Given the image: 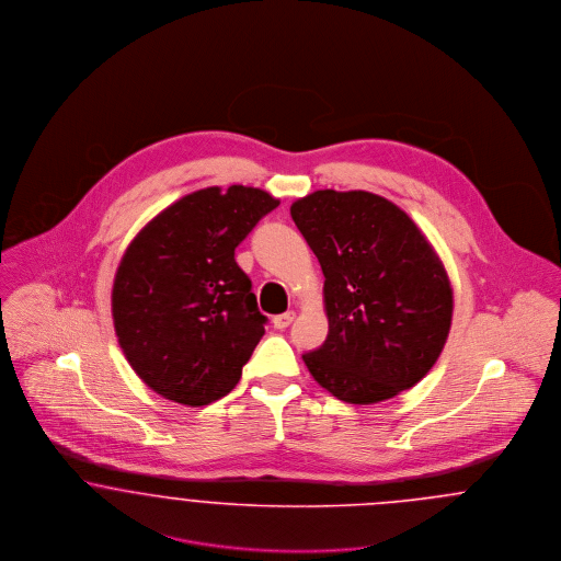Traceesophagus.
I'll use <instances>...</instances> for the list:
<instances>
[{"instance_id":"1","label":"esophagus","mask_w":561,"mask_h":561,"mask_svg":"<svg viewBox=\"0 0 561 561\" xmlns=\"http://www.w3.org/2000/svg\"><path fill=\"white\" fill-rule=\"evenodd\" d=\"M293 311H286V313H282V316H275V318H273V325H275L277 330H284V328H288V325L293 323Z\"/></svg>"}]
</instances>
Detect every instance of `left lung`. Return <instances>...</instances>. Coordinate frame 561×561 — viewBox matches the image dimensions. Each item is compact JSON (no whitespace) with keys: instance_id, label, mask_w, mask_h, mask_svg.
<instances>
[{"instance_id":"left-lung-1","label":"left lung","mask_w":561,"mask_h":561,"mask_svg":"<svg viewBox=\"0 0 561 561\" xmlns=\"http://www.w3.org/2000/svg\"><path fill=\"white\" fill-rule=\"evenodd\" d=\"M290 214L325 277L328 336L302 355L311 376L359 405L414 387L453 323L450 279L423 231L368 191H316Z\"/></svg>"}]
</instances>
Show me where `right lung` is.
<instances>
[{
	"mask_svg": "<svg viewBox=\"0 0 561 561\" xmlns=\"http://www.w3.org/2000/svg\"><path fill=\"white\" fill-rule=\"evenodd\" d=\"M279 199L263 188H199L161 210L130 241L111 293L128 364L165 400L225 398L265 334L236 248Z\"/></svg>",
	"mask_w": 561,
	"mask_h": 561,
	"instance_id": "obj_1",
	"label": "right lung"
}]
</instances>
